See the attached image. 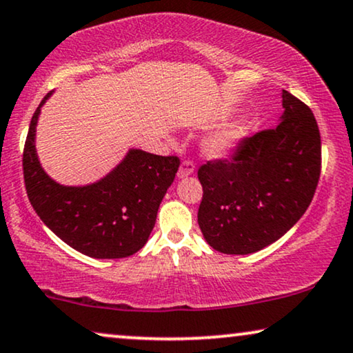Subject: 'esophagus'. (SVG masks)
<instances>
[{"mask_svg": "<svg viewBox=\"0 0 353 353\" xmlns=\"http://www.w3.org/2000/svg\"><path fill=\"white\" fill-rule=\"evenodd\" d=\"M194 162H191V161H183L181 162V165H180V168H178V173H176V176L180 178H186V176H190V175H192V173H194Z\"/></svg>", "mask_w": 353, "mask_h": 353, "instance_id": "esophagus-1", "label": "esophagus"}]
</instances>
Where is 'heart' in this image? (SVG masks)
I'll use <instances>...</instances> for the list:
<instances>
[{
  "label": "heart",
  "instance_id": "obj_1",
  "mask_svg": "<svg viewBox=\"0 0 353 353\" xmlns=\"http://www.w3.org/2000/svg\"><path fill=\"white\" fill-rule=\"evenodd\" d=\"M241 134H243V130H241L239 125H225V127L219 128L210 137L204 139V143H202V152L210 159H221L228 156L236 148V144L239 143Z\"/></svg>",
  "mask_w": 353,
  "mask_h": 353
}]
</instances>
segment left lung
<instances>
[{
    "instance_id": "left-lung-1",
    "label": "left lung",
    "mask_w": 353,
    "mask_h": 353,
    "mask_svg": "<svg viewBox=\"0 0 353 353\" xmlns=\"http://www.w3.org/2000/svg\"><path fill=\"white\" fill-rule=\"evenodd\" d=\"M320 172L316 120L283 90L278 125L241 139L230 161H210L197 172L204 191L197 223L207 244L230 255L273 244L305 214Z\"/></svg>"
}]
</instances>
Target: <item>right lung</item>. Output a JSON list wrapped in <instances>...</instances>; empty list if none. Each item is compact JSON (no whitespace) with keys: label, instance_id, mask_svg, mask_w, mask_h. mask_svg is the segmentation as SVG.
<instances>
[{"label":"right lung","instance_id":"1","mask_svg":"<svg viewBox=\"0 0 353 353\" xmlns=\"http://www.w3.org/2000/svg\"><path fill=\"white\" fill-rule=\"evenodd\" d=\"M48 93L33 114L22 167L28 201L43 223L65 244L93 259H123L148 243L159 205L175 180L180 159L130 149L104 178L64 186L43 170L35 149L37 123Z\"/></svg>","mask_w":353,"mask_h":353}]
</instances>
